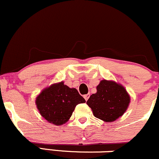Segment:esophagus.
I'll use <instances>...</instances> for the list:
<instances>
[{"label": "esophagus", "instance_id": "34e87169", "mask_svg": "<svg viewBox=\"0 0 159 159\" xmlns=\"http://www.w3.org/2000/svg\"><path fill=\"white\" fill-rule=\"evenodd\" d=\"M89 97H90V94L88 93V94H85V95H84V98L85 99V100H88L89 99Z\"/></svg>", "mask_w": 159, "mask_h": 159}]
</instances>
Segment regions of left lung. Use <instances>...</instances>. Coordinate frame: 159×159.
Returning a JSON list of instances; mask_svg holds the SVG:
<instances>
[{"instance_id": "obj_1", "label": "left lung", "mask_w": 159, "mask_h": 159, "mask_svg": "<svg viewBox=\"0 0 159 159\" xmlns=\"http://www.w3.org/2000/svg\"><path fill=\"white\" fill-rule=\"evenodd\" d=\"M130 97L120 84L114 81L102 80L97 87V93L87 101L96 118L105 122L119 118L128 109Z\"/></svg>"}]
</instances>
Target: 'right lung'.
Instances as JSON below:
<instances>
[{"label":"right lung","mask_w":159,"mask_h":159,"mask_svg":"<svg viewBox=\"0 0 159 159\" xmlns=\"http://www.w3.org/2000/svg\"><path fill=\"white\" fill-rule=\"evenodd\" d=\"M85 102L75 88H70L63 81L55 83L41 90L35 99L41 116L49 123L62 125L69 120L75 106Z\"/></svg>","instance_id":"1"}]
</instances>
